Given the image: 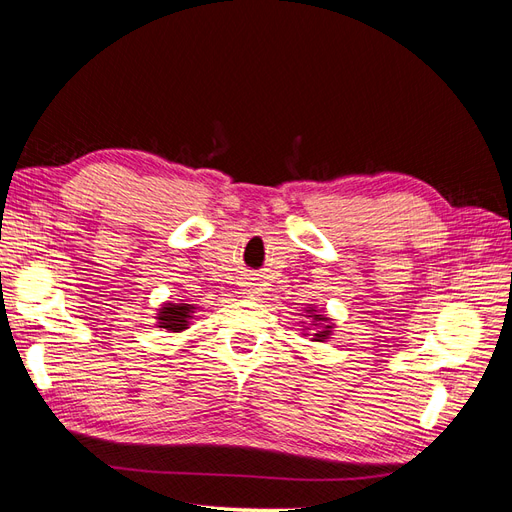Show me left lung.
I'll use <instances>...</instances> for the list:
<instances>
[{
	"instance_id": "obj_1",
	"label": "left lung",
	"mask_w": 512,
	"mask_h": 512,
	"mask_svg": "<svg viewBox=\"0 0 512 512\" xmlns=\"http://www.w3.org/2000/svg\"><path fill=\"white\" fill-rule=\"evenodd\" d=\"M320 320V318H318ZM327 335H329V331H322V333H316V337L318 339H327Z\"/></svg>"
}]
</instances>
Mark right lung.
I'll list each match as a JSON object with an SVG mask.
<instances>
[{
  "label": "right lung",
  "mask_w": 512,
  "mask_h": 512,
  "mask_svg": "<svg viewBox=\"0 0 512 512\" xmlns=\"http://www.w3.org/2000/svg\"><path fill=\"white\" fill-rule=\"evenodd\" d=\"M190 312H192V307H188V305L168 303L166 307H162V312L158 316L160 327L168 329V331H183L185 327H188Z\"/></svg>",
  "instance_id": "right-lung-1"
}]
</instances>
